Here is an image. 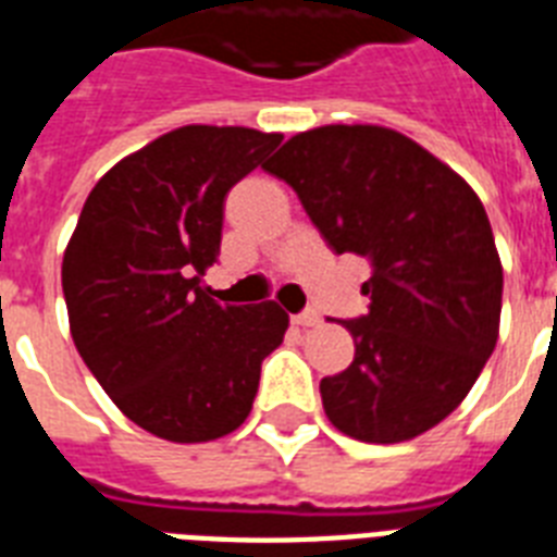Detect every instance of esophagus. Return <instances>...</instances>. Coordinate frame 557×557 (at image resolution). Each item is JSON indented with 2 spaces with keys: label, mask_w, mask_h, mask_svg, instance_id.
I'll return each instance as SVG.
<instances>
[{
  "label": "esophagus",
  "mask_w": 557,
  "mask_h": 557,
  "mask_svg": "<svg viewBox=\"0 0 557 557\" xmlns=\"http://www.w3.org/2000/svg\"><path fill=\"white\" fill-rule=\"evenodd\" d=\"M319 322H322V315L315 313V310H305V313L293 315V324H299V327H315Z\"/></svg>",
  "instance_id": "obj_1"
}]
</instances>
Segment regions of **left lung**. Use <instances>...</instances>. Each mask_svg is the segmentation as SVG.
I'll return each instance as SVG.
<instances>
[{
    "instance_id": "1",
    "label": "left lung",
    "mask_w": 557,
    "mask_h": 557,
    "mask_svg": "<svg viewBox=\"0 0 557 557\" xmlns=\"http://www.w3.org/2000/svg\"><path fill=\"white\" fill-rule=\"evenodd\" d=\"M333 252L371 261L368 313L342 322L354 362L324 376L327 420L362 443H403L466 399L495 350L504 267L486 209L443 160L394 128L301 132L267 163Z\"/></svg>"
}]
</instances>
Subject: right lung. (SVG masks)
Wrapping results in <instances>:
<instances>
[{
  "label": "right lung",
  "mask_w": 557,
  "mask_h": 557,
  "mask_svg": "<svg viewBox=\"0 0 557 557\" xmlns=\"http://www.w3.org/2000/svg\"><path fill=\"white\" fill-rule=\"evenodd\" d=\"M282 144L242 126H184L109 169L62 258L83 362L128 420L172 443H207L252 411L261 362L290 315L275 301L218 305L224 201Z\"/></svg>",
  "instance_id": "right-lung-1"
}]
</instances>
